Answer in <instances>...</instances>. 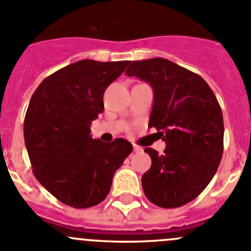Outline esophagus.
I'll use <instances>...</instances> for the list:
<instances>
[{
  "label": "esophagus",
  "instance_id": "34e87169",
  "mask_svg": "<svg viewBox=\"0 0 251 251\" xmlns=\"http://www.w3.org/2000/svg\"><path fill=\"white\" fill-rule=\"evenodd\" d=\"M133 151L135 153H141V151H143V148L138 146V144H133Z\"/></svg>",
  "mask_w": 251,
  "mask_h": 251
}]
</instances>
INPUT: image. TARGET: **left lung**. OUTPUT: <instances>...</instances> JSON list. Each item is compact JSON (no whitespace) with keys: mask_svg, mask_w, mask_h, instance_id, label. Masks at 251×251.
I'll return each mask as SVG.
<instances>
[{"mask_svg":"<svg viewBox=\"0 0 251 251\" xmlns=\"http://www.w3.org/2000/svg\"><path fill=\"white\" fill-rule=\"evenodd\" d=\"M127 76L147 81L154 92L149 127L166 143L164 154L144 151L151 166L142 176L153 204L173 209L189 203L210 183L224 151V116L203 77L164 58L135 60Z\"/></svg>","mask_w":251,"mask_h":251,"instance_id":"1","label":"left lung"}]
</instances>
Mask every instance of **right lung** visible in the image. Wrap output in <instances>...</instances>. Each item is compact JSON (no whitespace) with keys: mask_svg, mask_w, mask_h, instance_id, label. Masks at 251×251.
I'll list each match as a JSON object with an SVG mask.
<instances>
[{"mask_svg":"<svg viewBox=\"0 0 251 251\" xmlns=\"http://www.w3.org/2000/svg\"><path fill=\"white\" fill-rule=\"evenodd\" d=\"M128 63H73L45 78L30 100L24 140L32 173L63 204L86 209L104 201L114 174L132 151L124 138L104 143L90 135L104 109L105 88Z\"/></svg>","mask_w":251,"mask_h":251,"instance_id":"add662e5","label":"right lung"}]
</instances>
